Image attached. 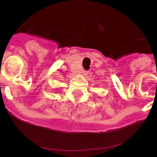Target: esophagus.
Segmentation results:
<instances>
[{
    "mask_svg": "<svg viewBox=\"0 0 157 157\" xmlns=\"http://www.w3.org/2000/svg\"><path fill=\"white\" fill-rule=\"evenodd\" d=\"M88 72H89L88 71H82V74H83V75H87Z\"/></svg>",
    "mask_w": 157,
    "mask_h": 157,
    "instance_id": "1",
    "label": "esophagus"
}]
</instances>
